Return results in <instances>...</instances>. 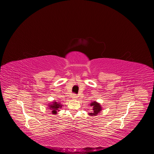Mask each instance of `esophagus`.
Returning <instances> with one entry per match:
<instances>
[{
  "instance_id": "1",
  "label": "esophagus",
  "mask_w": 154,
  "mask_h": 154,
  "mask_svg": "<svg viewBox=\"0 0 154 154\" xmlns=\"http://www.w3.org/2000/svg\"><path fill=\"white\" fill-rule=\"evenodd\" d=\"M77 97H78V96H77V95H76V94H73V95H72V100H76V99H77Z\"/></svg>"
}]
</instances>
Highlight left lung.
<instances>
[{
	"instance_id": "8db88e82",
	"label": "left lung",
	"mask_w": 154,
	"mask_h": 154,
	"mask_svg": "<svg viewBox=\"0 0 154 154\" xmlns=\"http://www.w3.org/2000/svg\"><path fill=\"white\" fill-rule=\"evenodd\" d=\"M90 106H92V112L88 113V115L91 116H96L102 110V106H101L100 103L96 101H92L90 104Z\"/></svg>"
}]
</instances>
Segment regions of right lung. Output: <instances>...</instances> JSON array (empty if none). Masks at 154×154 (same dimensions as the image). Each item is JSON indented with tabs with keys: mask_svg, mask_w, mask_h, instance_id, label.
<instances>
[{
	"mask_svg": "<svg viewBox=\"0 0 154 154\" xmlns=\"http://www.w3.org/2000/svg\"><path fill=\"white\" fill-rule=\"evenodd\" d=\"M62 105L60 103V102H58L56 101L55 100H54L53 102H51L50 103L48 104V109H50L51 110H52L53 114H57V112L60 110V109L62 107Z\"/></svg>",
	"mask_w": 154,
	"mask_h": 154,
	"instance_id": "1",
	"label": "right lung"
}]
</instances>
